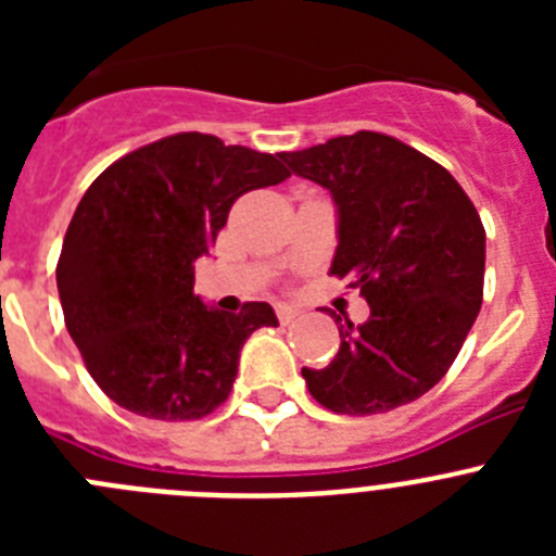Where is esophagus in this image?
Returning a JSON list of instances; mask_svg holds the SVG:
<instances>
[{
    "mask_svg": "<svg viewBox=\"0 0 556 556\" xmlns=\"http://www.w3.org/2000/svg\"><path fill=\"white\" fill-rule=\"evenodd\" d=\"M301 317V312L292 306H278V320H281V326H289V323H294Z\"/></svg>",
    "mask_w": 556,
    "mask_h": 556,
    "instance_id": "obj_1",
    "label": "esophagus"
}]
</instances>
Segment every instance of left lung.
I'll return each mask as SVG.
<instances>
[{
  "label": "left lung",
  "mask_w": 556,
  "mask_h": 556,
  "mask_svg": "<svg viewBox=\"0 0 556 556\" xmlns=\"http://www.w3.org/2000/svg\"><path fill=\"white\" fill-rule=\"evenodd\" d=\"M281 161L331 191V275L351 278L370 306L362 326L333 314L342 342L328 367H303L308 392L337 415L412 404L448 372L481 308L473 203L448 169L384 132L337 136Z\"/></svg>",
  "instance_id": "obj_1"
}]
</instances>
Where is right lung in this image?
Masks as SVG:
<instances>
[{"label": "right lung", "mask_w": 556, "mask_h": 556, "mask_svg": "<svg viewBox=\"0 0 556 556\" xmlns=\"http://www.w3.org/2000/svg\"><path fill=\"white\" fill-rule=\"evenodd\" d=\"M287 178L267 152L178 132L88 186L63 239L58 294L68 337L113 404L150 420H198L228 397L242 345L278 317L269 303L239 314L205 306L194 262L236 198Z\"/></svg>", "instance_id": "1"}]
</instances>
